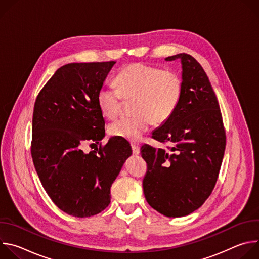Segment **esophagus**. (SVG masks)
I'll return each instance as SVG.
<instances>
[{
    "instance_id": "obj_1",
    "label": "esophagus",
    "mask_w": 259,
    "mask_h": 259,
    "mask_svg": "<svg viewBox=\"0 0 259 259\" xmlns=\"http://www.w3.org/2000/svg\"><path fill=\"white\" fill-rule=\"evenodd\" d=\"M131 147H132V153L133 155H139L140 154V147L136 144H131Z\"/></svg>"
}]
</instances>
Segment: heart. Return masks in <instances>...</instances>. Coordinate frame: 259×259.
<instances>
[{
    "label": "heart",
    "mask_w": 259,
    "mask_h": 259,
    "mask_svg": "<svg viewBox=\"0 0 259 259\" xmlns=\"http://www.w3.org/2000/svg\"><path fill=\"white\" fill-rule=\"evenodd\" d=\"M116 88L103 86L97 93L102 116L116 119L123 100L132 101V118L121 119L108 126V134L136 142L154 122L163 124L174 114L182 95V79L174 70L142 62L123 68L115 79Z\"/></svg>",
    "instance_id": "heart-1"
}]
</instances>
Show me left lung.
Returning <instances> with one entry per match:
<instances>
[{"label": "left lung", "mask_w": 259, "mask_h": 259, "mask_svg": "<svg viewBox=\"0 0 259 259\" xmlns=\"http://www.w3.org/2000/svg\"><path fill=\"white\" fill-rule=\"evenodd\" d=\"M181 60L182 95L179 104L153 138L170 142L163 149L144 144L147 164L144 197L152 208L167 217L186 216L211 195L226 150V131L216 95L202 65L190 54L165 58Z\"/></svg>", "instance_id": "8db88e82"}]
</instances>
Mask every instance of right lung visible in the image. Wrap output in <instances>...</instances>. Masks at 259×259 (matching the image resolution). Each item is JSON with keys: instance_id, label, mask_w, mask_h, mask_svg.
<instances>
[{"instance_id": "right-lung-1", "label": "right lung", "mask_w": 259, "mask_h": 259, "mask_svg": "<svg viewBox=\"0 0 259 259\" xmlns=\"http://www.w3.org/2000/svg\"><path fill=\"white\" fill-rule=\"evenodd\" d=\"M116 61L68 63L59 67L35 99L31 157L46 193L75 217L100 213L110 203V187L132 155L126 141L101 146L104 119L97 93ZM85 142L100 144L85 154Z\"/></svg>"}]
</instances>
